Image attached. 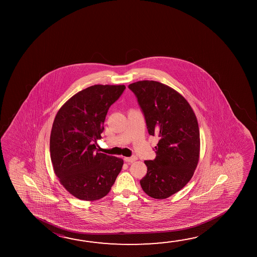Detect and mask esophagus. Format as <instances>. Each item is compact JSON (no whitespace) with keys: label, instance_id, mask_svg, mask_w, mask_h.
Returning <instances> with one entry per match:
<instances>
[{"label":"esophagus","instance_id":"obj_1","mask_svg":"<svg viewBox=\"0 0 257 257\" xmlns=\"http://www.w3.org/2000/svg\"><path fill=\"white\" fill-rule=\"evenodd\" d=\"M123 160L127 163H133V162H135V161L137 160V158L135 156H133V157H129V158H124Z\"/></svg>","mask_w":257,"mask_h":257}]
</instances>
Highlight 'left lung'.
Listing matches in <instances>:
<instances>
[{
	"instance_id": "1",
	"label": "left lung",
	"mask_w": 257,
	"mask_h": 257,
	"mask_svg": "<svg viewBox=\"0 0 257 257\" xmlns=\"http://www.w3.org/2000/svg\"><path fill=\"white\" fill-rule=\"evenodd\" d=\"M144 114L149 135L159 137L156 158L145 160L147 174L140 181L146 194L166 199L194 175L200 154L197 119L189 103L175 89L154 80L128 86Z\"/></svg>"
}]
</instances>
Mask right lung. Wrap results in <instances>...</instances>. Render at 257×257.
<instances>
[{"instance_id": "1", "label": "right lung", "mask_w": 257, "mask_h": 257, "mask_svg": "<svg viewBox=\"0 0 257 257\" xmlns=\"http://www.w3.org/2000/svg\"><path fill=\"white\" fill-rule=\"evenodd\" d=\"M124 89V85L90 86L72 96L55 115L51 160L61 184L80 200L105 196L122 169V159L96 152V145L107 111Z\"/></svg>"}]
</instances>
